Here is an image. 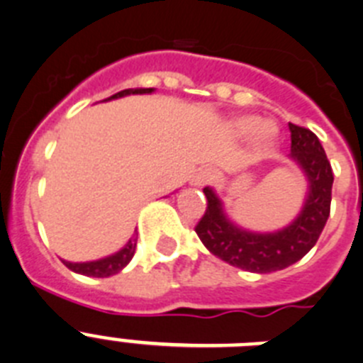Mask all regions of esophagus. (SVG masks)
<instances>
[{"mask_svg":"<svg viewBox=\"0 0 363 363\" xmlns=\"http://www.w3.org/2000/svg\"><path fill=\"white\" fill-rule=\"evenodd\" d=\"M213 172L209 171V169H203V171L196 172V176L192 178V182H194V185H207L213 182Z\"/></svg>","mask_w":363,"mask_h":363,"instance_id":"esophagus-1","label":"esophagus"}]
</instances>
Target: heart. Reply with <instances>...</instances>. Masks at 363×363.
Segmentation results:
<instances>
[{
    "instance_id": "heart-1",
    "label": "heart",
    "mask_w": 363,
    "mask_h": 363,
    "mask_svg": "<svg viewBox=\"0 0 363 363\" xmlns=\"http://www.w3.org/2000/svg\"><path fill=\"white\" fill-rule=\"evenodd\" d=\"M234 129L240 136H252V134H258L259 140L264 142H271L272 136H274V127L269 123H262L258 118L255 116H245L240 118L236 123H234Z\"/></svg>"
}]
</instances>
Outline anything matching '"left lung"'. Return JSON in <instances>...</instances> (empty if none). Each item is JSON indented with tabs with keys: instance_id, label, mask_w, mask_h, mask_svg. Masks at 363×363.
<instances>
[{
	"instance_id": "obj_1",
	"label": "left lung",
	"mask_w": 363,
	"mask_h": 363,
	"mask_svg": "<svg viewBox=\"0 0 363 363\" xmlns=\"http://www.w3.org/2000/svg\"><path fill=\"white\" fill-rule=\"evenodd\" d=\"M291 156L303 167L311 191L306 207L287 229L274 234H252L234 227L209 187L203 189L207 209L196 223L198 238L214 256L251 272H274L296 264L318 242L331 213L333 169L313 130L289 123Z\"/></svg>"
}]
</instances>
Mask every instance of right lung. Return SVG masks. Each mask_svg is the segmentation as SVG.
<instances>
[{
    "label": "right lung",
    "mask_w": 363,
    "mask_h": 363,
    "mask_svg": "<svg viewBox=\"0 0 363 363\" xmlns=\"http://www.w3.org/2000/svg\"><path fill=\"white\" fill-rule=\"evenodd\" d=\"M147 92H152V89H125V91L116 92V94L111 96V98L107 99L121 98V96L127 94H147ZM134 251H136V238L130 240L120 252L108 256V258L98 259V262H85V264H70V262H63V264H65L70 271L85 274V277L107 278L112 277V274H116V272H120L125 265L129 264L134 256Z\"/></svg>",
    "instance_id": "obj_1"
}]
</instances>
